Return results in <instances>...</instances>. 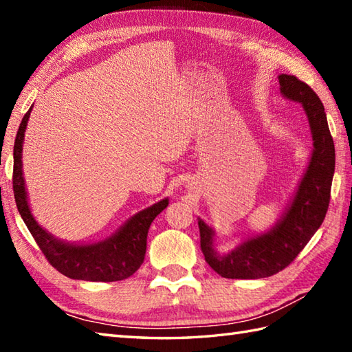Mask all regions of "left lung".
I'll return each mask as SVG.
<instances>
[{
  "label": "left lung",
  "mask_w": 352,
  "mask_h": 352,
  "mask_svg": "<svg viewBox=\"0 0 352 352\" xmlns=\"http://www.w3.org/2000/svg\"><path fill=\"white\" fill-rule=\"evenodd\" d=\"M278 80L281 94L302 104L310 122L315 149L294 203L269 233L251 237L234 251L221 256L213 248L212 228L204 221H198L201 251L213 271L223 278L256 280L283 271L316 233L330 204L336 153L324 104L315 91L298 77L281 74Z\"/></svg>",
  "instance_id": "left-lung-1"
}]
</instances>
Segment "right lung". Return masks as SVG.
<instances>
[{"label":"right lung","instance_id":"add662e5","mask_svg":"<svg viewBox=\"0 0 352 352\" xmlns=\"http://www.w3.org/2000/svg\"><path fill=\"white\" fill-rule=\"evenodd\" d=\"M32 107L22 118L13 146V193L18 212L24 219L37 246L48 263L58 272L74 280L121 281L129 278L144 263L146 236L155 216L168 206L162 199L140 213L134 214L115 236L94 245H72L57 241L37 226L27 203L24 177H22V142Z\"/></svg>","mask_w":352,"mask_h":352}]
</instances>
